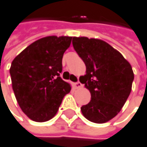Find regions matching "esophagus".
<instances>
[{
  "label": "esophagus",
  "instance_id": "obj_1",
  "mask_svg": "<svg viewBox=\"0 0 147 147\" xmlns=\"http://www.w3.org/2000/svg\"><path fill=\"white\" fill-rule=\"evenodd\" d=\"M74 86H75V87H76V88H81V87L82 86V84L80 82H77L74 84Z\"/></svg>",
  "mask_w": 147,
  "mask_h": 147
}]
</instances>
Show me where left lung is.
<instances>
[{
  "instance_id": "1",
  "label": "left lung",
  "mask_w": 147,
  "mask_h": 147,
  "mask_svg": "<svg viewBox=\"0 0 147 147\" xmlns=\"http://www.w3.org/2000/svg\"><path fill=\"white\" fill-rule=\"evenodd\" d=\"M72 44L86 68L80 82L91 96L90 102L81 108L82 115L94 123L107 122L121 111L131 91V65L102 40L75 36Z\"/></svg>"
}]
</instances>
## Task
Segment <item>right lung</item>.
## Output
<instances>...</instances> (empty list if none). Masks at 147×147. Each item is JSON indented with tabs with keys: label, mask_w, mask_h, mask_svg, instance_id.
<instances>
[{
	"label": "right lung",
	"mask_w": 147,
	"mask_h": 147,
	"mask_svg": "<svg viewBox=\"0 0 147 147\" xmlns=\"http://www.w3.org/2000/svg\"><path fill=\"white\" fill-rule=\"evenodd\" d=\"M71 36H50L31 43L15 57L11 68L12 89L22 111L36 122L56 116L71 86L63 81L62 57Z\"/></svg>",
	"instance_id": "right-lung-1"
}]
</instances>
